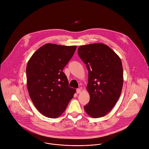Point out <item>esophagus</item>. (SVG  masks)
Instances as JSON below:
<instances>
[{"label":"esophagus","mask_w":149,"mask_h":149,"mask_svg":"<svg viewBox=\"0 0 149 149\" xmlns=\"http://www.w3.org/2000/svg\"><path fill=\"white\" fill-rule=\"evenodd\" d=\"M80 93H81V89L77 88V94H79Z\"/></svg>","instance_id":"esophagus-1"}]
</instances>
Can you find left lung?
Listing matches in <instances>:
<instances>
[{"mask_svg":"<svg viewBox=\"0 0 149 149\" xmlns=\"http://www.w3.org/2000/svg\"><path fill=\"white\" fill-rule=\"evenodd\" d=\"M78 54L88 71L87 90L90 100L84 110L93 118L103 117L113 108L121 93V61L113 49L104 44L81 45Z\"/></svg>","mask_w":149,"mask_h":149,"instance_id":"8db88e82","label":"left lung"}]
</instances>
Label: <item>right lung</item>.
Here are the masks:
<instances>
[{"mask_svg": "<svg viewBox=\"0 0 149 149\" xmlns=\"http://www.w3.org/2000/svg\"><path fill=\"white\" fill-rule=\"evenodd\" d=\"M77 46L47 44L31 57L26 67L27 88L36 109L49 118H57L65 110L75 89L68 86L63 70Z\"/></svg>", "mask_w": 149, "mask_h": 149, "instance_id": "1", "label": "right lung"}]
</instances>
